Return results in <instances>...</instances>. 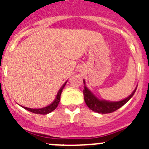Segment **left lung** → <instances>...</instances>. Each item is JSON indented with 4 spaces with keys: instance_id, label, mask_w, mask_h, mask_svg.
<instances>
[{
    "instance_id": "1",
    "label": "left lung",
    "mask_w": 149,
    "mask_h": 149,
    "mask_svg": "<svg viewBox=\"0 0 149 149\" xmlns=\"http://www.w3.org/2000/svg\"><path fill=\"white\" fill-rule=\"evenodd\" d=\"M84 83L85 84V81H84ZM136 90V89H134V92L131 93V95H130L125 99L119 101H116V102H113V101L112 102V101H104V100L98 99L85 86L84 89V101L86 102L88 107L93 111L96 112L98 113H113V112L120 108L121 107L123 106L124 104H125L127 101L131 99V97L134 95Z\"/></svg>"
}]
</instances>
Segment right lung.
<instances>
[{
  "label": "right lung",
  "mask_w": 149,
  "mask_h": 149,
  "mask_svg": "<svg viewBox=\"0 0 149 149\" xmlns=\"http://www.w3.org/2000/svg\"><path fill=\"white\" fill-rule=\"evenodd\" d=\"M65 84H66V82L63 84V86H62L61 89L59 90L58 93H57V95H56V99L54 101L53 103L51 104L48 105V106L45 107H43V108H40V109H31V108H28V107H22L25 109V110H28V111L32 112V113H33L42 114V115H45V114L49 113L52 112L53 110H54L56 108V107L58 106L59 102H60V95H61V93L62 92H63V88H64V86H65Z\"/></svg>",
  "instance_id": "add662e5"
}]
</instances>
